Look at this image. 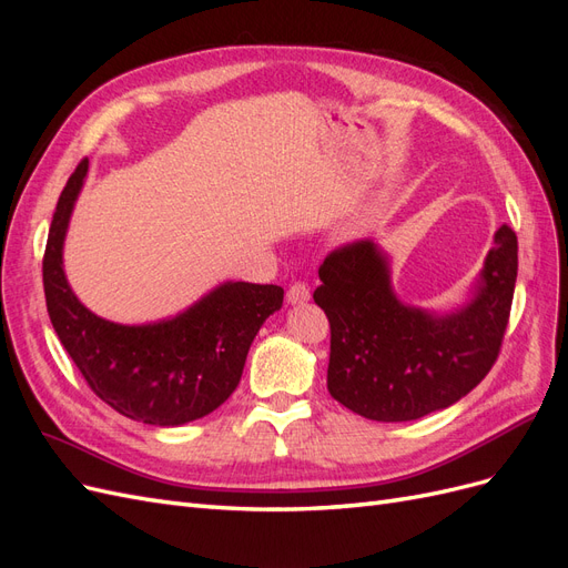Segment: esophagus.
Returning a JSON list of instances; mask_svg holds the SVG:
<instances>
[{"mask_svg": "<svg viewBox=\"0 0 568 568\" xmlns=\"http://www.w3.org/2000/svg\"><path fill=\"white\" fill-rule=\"evenodd\" d=\"M307 301H311V288H307L303 282H296V284L288 286V291H286V303L301 305V303H307Z\"/></svg>", "mask_w": 568, "mask_h": 568, "instance_id": "1", "label": "esophagus"}]
</instances>
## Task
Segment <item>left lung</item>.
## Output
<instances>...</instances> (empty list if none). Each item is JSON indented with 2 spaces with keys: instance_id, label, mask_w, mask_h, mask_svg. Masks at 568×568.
Wrapping results in <instances>:
<instances>
[{
  "instance_id": "1",
  "label": "left lung",
  "mask_w": 568,
  "mask_h": 568,
  "mask_svg": "<svg viewBox=\"0 0 568 568\" xmlns=\"http://www.w3.org/2000/svg\"><path fill=\"white\" fill-rule=\"evenodd\" d=\"M517 234L495 232L471 301L453 313L403 303L372 239L332 251L315 303L329 317L326 388L355 415L412 422L464 398L495 365L517 284Z\"/></svg>"
}]
</instances>
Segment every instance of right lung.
<instances>
[{
  "label": "right lung",
  "instance_id": "1",
  "mask_svg": "<svg viewBox=\"0 0 568 568\" xmlns=\"http://www.w3.org/2000/svg\"><path fill=\"white\" fill-rule=\"evenodd\" d=\"M84 159L65 182L42 261L47 313L84 382L120 415L151 426H180L211 415L242 379L263 322L277 313L284 288L225 282L175 317L118 324L94 315L63 272V242L88 178Z\"/></svg>",
  "mask_w": 568,
  "mask_h": 568
}]
</instances>
